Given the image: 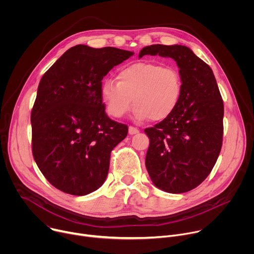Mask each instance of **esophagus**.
Listing matches in <instances>:
<instances>
[{"label": "esophagus", "mask_w": 254, "mask_h": 254, "mask_svg": "<svg viewBox=\"0 0 254 254\" xmlns=\"http://www.w3.org/2000/svg\"><path fill=\"white\" fill-rule=\"evenodd\" d=\"M138 132H139V130L136 127H128V133L129 134H135V133H138Z\"/></svg>", "instance_id": "esophagus-1"}]
</instances>
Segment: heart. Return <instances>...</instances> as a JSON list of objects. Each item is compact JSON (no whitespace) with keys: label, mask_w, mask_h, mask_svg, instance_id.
I'll list each match as a JSON object with an SVG mask.
<instances>
[{"label":"heart","mask_w":254,"mask_h":254,"mask_svg":"<svg viewBox=\"0 0 254 254\" xmlns=\"http://www.w3.org/2000/svg\"><path fill=\"white\" fill-rule=\"evenodd\" d=\"M182 91V77L176 68L149 61L123 67L117 82L106 79L101 85L102 100L113 118H124L134 104L137 120L153 122L165 121L174 114Z\"/></svg>","instance_id":"1"}]
</instances>
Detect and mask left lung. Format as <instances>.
<instances>
[{"instance_id":"left-lung-1","label":"left lung","mask_w":254,"mask_h":254,"mask_svg":"<svg viewBox=\"0 0 254 254\" xmlns=\"http://www.w3.org/2000/svg\"><path fill=\"white\" fill-rule=\"evenodd\" d=\"M143 55L170 57L183 81L180 103L165 121L144 129L150 138L146 167L159 189L173 194L199 186L211 173L223 139V100L213 71L182 45H151Z\"/></svg>"}]
</instances>
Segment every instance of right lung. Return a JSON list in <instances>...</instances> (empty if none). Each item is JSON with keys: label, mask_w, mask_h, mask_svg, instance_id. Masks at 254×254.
Segmentation results:
<instances>
[{"label": "right lung", "mask_w": 254, "mask_h": 254, "mask_svg": "<svg viewBox=\"0 0 254 254\" xmlns=\"http://www.w3.org/2000/svg\"><path fill=\"white\" fill-rule=\"evenodd\" d=\"M133 52L76 45L42 76L31 113L32 153L39 170L58 190L84 196L106 179L111 153L127 126L107 117L102 78Z\"/></svg>", "instance_id": "add662e5"}]
</instances>
